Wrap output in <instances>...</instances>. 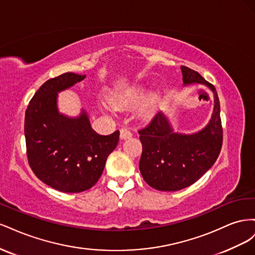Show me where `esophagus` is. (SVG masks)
Wrapping results in <instances>:
<instances>
[{
	"label": "esophagus",
	"instance_id": "1",
	"mask_svg": "<svg viewBox=\"0 0 255 255\" xmlns=\"http://www.w3.org/2000/svg\"><path fill=\"white\" fill-rule=\"evenodd\" d=\"M132 137V132L128 128H121L120 129V138L122 140L128 139V138Z\"/></svg>",
	"mask_w": 255,
	"mask_h": 255
}]
</instances>
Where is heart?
<instances>
[{
  "label": "heart",
  "mask_w": 255,
  "mask_h": 255,
  "mask_svg": "<svg viewBox=\"0 0 255 255\" xmlns=\"http://www.w3.org/2000/svg\"><path fill=\"white\" fill-rule=\"evenodd\" d=\"M141 91H142L141 87H135L133 89L122 91L120 94L115 95L112 98V103L116 107H128L130 105H134L140 100ZM153 104H154V100H150V101L143 106L142 112L146 113L151 111Z\"/></svg>",
  "instance_id": "heart-1"
}]
</instances>
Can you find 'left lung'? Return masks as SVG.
<instances>
[{
	"label": "left lung",
	"instance_id": "obj_1",
	"mask_svg": "<svg viewBox=\"0 0 255 255\" xmlns=\"http://www.w3.org/2000/svg\"><path fill=\"white\" fill-rule=\"evenodd\" d=\"M183 85L201 84L214 95V111L210 122L199 132L181 134L167 116L159 112L150 125L140 129L142 153L139 170L146 184L161 191H176L197 182L216 159L222 145L220 103L217 91L195 70L182 66Z\"/></svg>",
	"mask_w": 255,
	"mask_h": 255
}]
</instances>
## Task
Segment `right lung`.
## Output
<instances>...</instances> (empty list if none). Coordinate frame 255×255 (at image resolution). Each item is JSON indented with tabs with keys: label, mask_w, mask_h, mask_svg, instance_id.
<instances>
[{
	"label": "right lung",
	"mask_w": 255,
	"mask_h": 255,
	"mask_svg": "<svg viewBox=\"0 0 255 255\" xmlns=\"http://www.w3.org/2000/svg\"><path fill=\"white\" fill-rule=\"evenodd\" d=\"M85 78L67 72L47 81L25 112L28 164L38 179L61 192H81L94 186L119 141V130L104 136L92 129L85 110L78 117L59 113V92Z\"/></svg>",
	"instance_id": "add662e5"
}]
</instances>
